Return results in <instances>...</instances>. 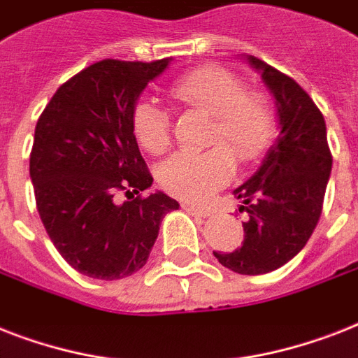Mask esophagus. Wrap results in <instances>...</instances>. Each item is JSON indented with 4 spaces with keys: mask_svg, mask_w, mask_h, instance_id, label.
<instances>
[{
    "mask_svg": "<svg viewBox=\"0 0 358 358\" xmlns=\"http://www.w3.org/2000/svg\"><path fill=\"white\" fill-rule=\"evenodd\" d=\"M182 208H184L187 213H191V215H196V217H210V215H212V212L206 210V208L193 206V204H189V202H182Z\"/></svg>",
    "mask_w": 358,
    "mask_h": 358,
    "instance_id": "34e87169",
    "label": "esophagus"
}]
</instances>
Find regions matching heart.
Masks as SVG:
<instances>
[{"mask_svg": "<svg viewBox=\"0 0 358 358\" xmlns=\"http://www.w3.org/2000/svg\"><path fill=\"white\" fill-rule=\"evenodd\" d=\"M169 94L182 108L212 117L206 145L201 154H176L157 169V184L187 202H206L234 176L239 165L255 163L269 148L277 117L266 94L247 91L238 76L221 66H201L173 81ZM134 135L152 156L171 146V119L152 100L134 109Z\"/></svg>", "mask_w": 358, "mask_h": 358, "instance_id": "b5f03b06", "label": "heart"}]
</instances>
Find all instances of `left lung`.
I'll list each match as a JSON object with an SVG mask.
<instances>
[{
  "instance_id": "left-lung-1",
  "label": "left lung",
  "mask_w": 358,
  "mask_h": 358,
  "mask_svg": "<svg viewBox=\"0 0 358 358\" xmlns=\"http://www.w3.org/2000/svg\"><path fill=\"white\" fill-rule=\"evenodd\" d=\"M275 96L280 134L260 169L234 189L249 219L234 252H215L219 264L239 275H264L289 262L316 229L333 169L322 111L306 91L262 59L247 57Z\"/></svg>"
}]
</instances>
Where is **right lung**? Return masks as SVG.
<instances>
[{
  "label": "right lung",
  "mask_w": 358,
  "mask_h": 358,
  "mask_svg": "<svg viewBox=\"0 0 358 358\" xmlns=\"http://www.w3.org/2000/svg\"><path fill=\"white\" fill-rule=\"evenodd\" d=\"M169 63L98 61L59 87L36 122V210L59 255L87 277L139 271L162 219L180 206L162 191L141 195L154 178L134 135L135 103Z\"/></svg>",
  "instance_id": "obj_1"
}]
</instances>
